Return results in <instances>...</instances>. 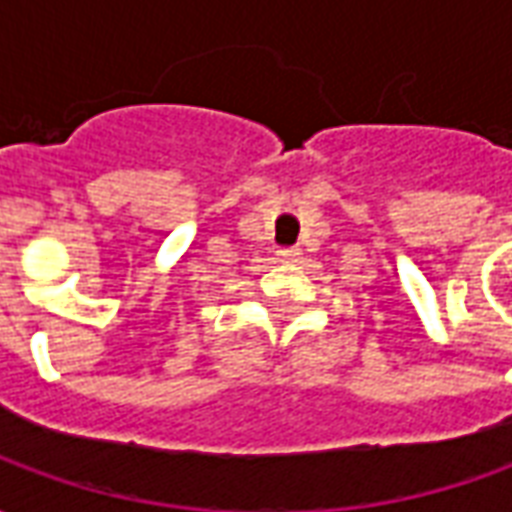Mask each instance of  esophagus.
Wrapping results in <instances>:
<instances>
[{
    "label": "esophagus",
    "mask_w": 512,
    "mask_h": 512,
    "mask_svg": "<svg viewBox=\"0 0 512 512\" xmlns=\"http://www.w3.org/2000/svg\"><path fill=\"white\" fill-rule=\"evenodd\" d=\"M301 257V249H279L277 260L279 263H296Z\"/></svg>",
    "instance_id": "esophagus-1"
}]
</instances>
